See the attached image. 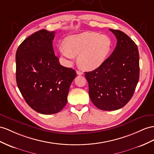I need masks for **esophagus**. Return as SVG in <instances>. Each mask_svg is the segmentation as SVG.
<instances>
[{
    "mask_svg": "<svg viewBox=\"0 0 154 154\" xmlns=\"http://www.w3.org/2000/svg\"><path fill=\"white\" fill-rule=\"evenodd\" d=\"M77 75H81L83 74V73H82V72H80V71H77Z\"/></svg>",
    "mask_w": 154,
    "mask_h": 154,
    "instance_id": "34e87169",
    "label": "esophagus"
}]
</instances>
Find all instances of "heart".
<instances>
[{
	"label": "heart",
	"mask_w": 154,
	"mask_h": 154,
	"mask_svg": "<svg viewBox=\"0 0 154 154\" xmlns=\"http://www.w3.org/2000/svg\"><path fill=\"white\" fill-rule=\"evenodd\" d=\"M112 48V40L106 34L85 32L66 37L59 49L67 64L79 54L77 63L82 69L93 70L103 64Z\"/></svg>",
	"instance_id": "heart-1"
}]
</instances>
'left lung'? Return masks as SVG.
I'll list each match as a JSON object with an SVG mask.
<instances>
[{"label":"left lung","mask_w":154,"mask_h":154,"mask_svg":"<svg viewBox=\"0 0 154 154\" xmlns=\"http://www.w3.org/2000/svg\"><path fill=\"white\" fill-rule=\"evenodd\" d=\"M109 30L117 39L115 50L97 68L85 72L90 100L103 111L124 107L139 79V54L135 43L120 30Z\"/></svg>","instance_id":"obj_1"}]
</instances>
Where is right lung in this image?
Masks as SVG:
<instances>
[{
  "label": "right lung",
  "mask_w": 154,
  "mask_h": 154,
  "mask_svg": "<svg viewBox=\"0 0 154 154\" xmlns=\"http://www.w3.org/2000/svg\"><path fill=\"white\" fill-rule=\"evenodd\" d=\"M54 34L37 31L21 43L15 54L19 91L31 108L43 115L57 113L65 107L76 77L75 71L61 66L55 56Z\"/></svg>",
  "instance_id": "1"
}]
</instances>
